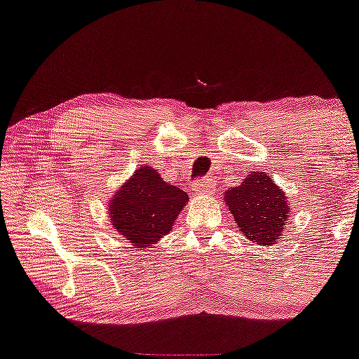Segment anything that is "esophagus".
<instances>
[{
  "mask_svg": "<svg viewBox=\"0 0 359 359\" xmlns=\"http://www.w3.org/2000/svg\"><path fill=\"white\" fill-rule=\"evenodd\" d=\"M192 191L198 194V196H204V194L212 192V182L209 179H198L194 182Z\"/></svg>",
  "mask_w": 359,
  "mask_h": 359,
  "instance_id": "esophagus-1",
  "label": "esophagus"
}]
</instances>
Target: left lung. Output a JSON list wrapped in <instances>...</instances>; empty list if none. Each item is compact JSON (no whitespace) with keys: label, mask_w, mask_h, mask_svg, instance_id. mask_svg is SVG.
I'll return each instance as SVG.
<instances>
[{"label":"left lung","mask_w":359,"mask_h":359,"mask_svg":"<svg viewBox=\"0 0 359 359\" xmlns=\"http://www.w3.org/2000/svg\"><path fill=\"white\" fill-rule=\"evenodd\" d=\"M226 202L243 234L256 244H274L289 221L286 196L262 172H252L227 191Z\"/></svg>","instance_id":"1"}]
</instances>
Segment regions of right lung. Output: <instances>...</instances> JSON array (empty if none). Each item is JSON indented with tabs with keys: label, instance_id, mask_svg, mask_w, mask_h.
<instances>
[{
	"label": "right lung",
	"instance_id": "obj_1",
	"mask_svg": "<svg viewBox=\"0 0 359 359\" xmlns=\"http://www.w3.org/2000/svg\"><path fill=\"white\" fill-rule=\"evenodd\" d=\"M187 201V192L163 182L152 167H142L110 202L111 226L133 245L144 249L172 231Z\"/></svg>",
	"mask_w": 359,
	"mask_h": 359
}]
</instances>
